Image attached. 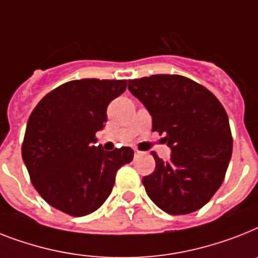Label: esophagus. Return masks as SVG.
Masks as SVG:
<instances>
[{
  "mask_svg": "<svg viewBox=\"0 0 258 258\" xmlns=\"http://www.w3.org/2000/svg\"><path fill=\"white\" fill-rule=\"evenodd\" d=\"M144 152H142V151L139 150H135V156H140V155H143Z\"/></svg>",
  "mask_w": 258,
  "mask_h": 258,
  "instance_id": "1",
  "label": "esophagus"
}]
</instances>
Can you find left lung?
Masks as SVG:
<instances>
[{
  "instance_id": "8db88e82",
  "label": "left lung",
  "mask_w": 258,
  "mask_h": 258,
  "mask_svg": "<svg viewBox=\"0 0 258 258\" xmlns=\"http://www.w3.org/2000/svg\"><path fill=\"white\" fill-rule=\"evenodd\" d=\"M128 90L152 116V131L164 134L172 154L143 177L148 198L169 215L204 207L224 181L232 156L231 127L223 104L204 86L183 75L130 79Z\"/></svg>"
}]
</instances>
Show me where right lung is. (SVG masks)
Segmentation results:
<instances>
[{
  "label": "right lung",
  "mask_w": 258,
  "mask_h": 258,
  "mask_svg": "<svg viewBox=\"0 0 258 258\" xmlns=\"http://www.w3.org/2000/svg\"><path fill=\"white\" fill-rule=\"evenodd\" d=\"M127 81L81 79L58 86L27 120L22 159L47 204L70 216L93 213L110 196L118 169L133 162L130 147L103 151L94 143L107 122V106Z\"/></svg>",
  "instance_id": "right-lung-1"
}]
</instances>
